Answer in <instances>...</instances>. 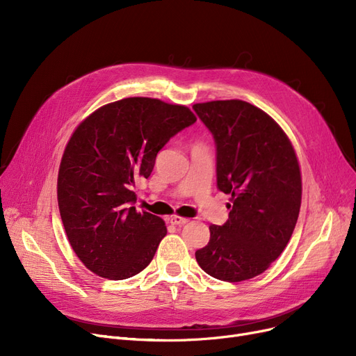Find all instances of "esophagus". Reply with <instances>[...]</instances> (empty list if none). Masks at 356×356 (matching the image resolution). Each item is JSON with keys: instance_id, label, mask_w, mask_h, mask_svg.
<instances>
[{"instance_id": "obj_1", "label": "esophagus", "mask_w": 356, "mask_h": 356, "mask_svg": "<svg viewBox=\"0 0 356 356\" xmlns=\"http://www.w3.org/2000/svg\"><path fill=\"white\" fill-rule=\"evenodd\" d=\"M170 222L173 223V225L181 227V225H184V223H188V222H189V219H186V218H181V216L175 215V216H172V218H170Z\"/></svg>"}]
</instances>
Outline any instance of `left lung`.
Returning <instances> with one entry per match:
<instances>
[{
    "label": "left lung",
    "instance_id": "obj_1",
    "mask_svg": "<svg viewBox=\"0 0 356 356\" xmlns=\"http://www.w3.org/2000/svg\"><path fill=\"white\" fill-rule=\"evenodd\" d=\"M216 145L218 189L231 195L229 218L211 225L200 268L238 283L264 273L289 244L302 203V176L294 148L280 125L239 99L195 104Z\"/></svg>",
    "mask_w": 356,
    "mask_h": 356
}]
</instances>
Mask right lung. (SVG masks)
Returning a JSON list of instances; mask_svg holds the SVG:
<instances>
[{
	"label": "right lung",
	"instance_id": "add662e5",
	"mask_svg": "<svg viewBox=\"0 0 356 356\" xmlns=\"http://www.w3.org/2000/svg\"><path fill=\"white\" fill-rule=\"evenodd\" d=\"M195 122L188 106L138 97L101 106L74 129L60 161L58 202L88 270L124 280L152 263L167 228L161 218L136 211V183L152 175L167 141Z\"/></svg>",
	"mask_w": 356,
	"mask_h": 356
}]
</instances>
